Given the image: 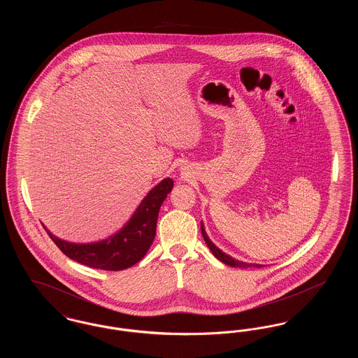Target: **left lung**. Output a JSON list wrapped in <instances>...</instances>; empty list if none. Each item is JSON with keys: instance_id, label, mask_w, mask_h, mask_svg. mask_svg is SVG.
Returning a JSON list of instances; mask_svg holds the SVG:
<instances>
[{"instance_id": "8db88e82", "label": "left lung", "mask_w": 358, "mask_h": 358, "mask_svg": "<svg viewBox=\"0 0 358 358\" xmlns=\"http://www.w3.org/2000/svg\"><path fill=\"white\" fill-rule=\"evenodd\" d=\"M201 234H203V238H204L205 243L208 245V248L212 251V254L216 256L220 262H222L224 264L227 266H231V267H238V268H251V267H255L259 268L262 267V264H252V263H244V262H240L238 259H234L232 256L227 255L225 252H222L220 248H217L212 241L210 238H208L206 232H205L204 224L201 222Z\"/></svg>"}]
</instances>
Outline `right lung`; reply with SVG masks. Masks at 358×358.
Wrapping results in <instances>:
<instances>
[{
	"instance_id": "right-lung-1",
	"label": "right lung",
	"mask_w": 358,
	"mask_h": 358,
	"mask_svg": "<svg viewBox=\"0 0 358 358\" xmlns=\"http://www.w3.org/2000/svg\"><path fill=\"white\" fill-rule=\"evenodd\" d=\"M173 180L164 178L146 194L136 212L120 231L94 243H71L47 234L69 259L92 268L120 271L138 263L153 244L158 212L171 192Z\"/></svg>"
}]
</instances>
